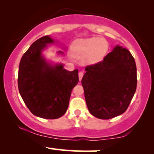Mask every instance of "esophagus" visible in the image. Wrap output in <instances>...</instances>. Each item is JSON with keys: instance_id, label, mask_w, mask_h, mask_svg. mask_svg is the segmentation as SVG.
<instances>
[{"instance_id": "34e87169", "label": "esophagus", "mask_w": 154, "mask_h": 154, "mask_svg": "<svg viewBox=\"0 0 154 154\" xmlns=\"http://www.w3.org/2000/svg\"><path fill=\"white\" fill-rule=\"evenodd\" d=\"M83 75H84V72H82V71L79 72V80H81L82 78Z\"/></svg>"}]
</instances>
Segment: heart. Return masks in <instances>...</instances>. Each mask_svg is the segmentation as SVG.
<instances>
[{"label": "heart", "instance_id": "b5f03b06", "mask_svg": "<svg viewBox=\"0 0 154 154\" xmlns=\"http://www.w3.org/2000/svg\"><path fill=\"white\" fill-rule=\"evenodd\" d=\"M108 50L107 41L103 38L91 37L76 40L71 46V53L77 58H82L87 64L103 60Z\"/></svg>", "mask_w": 154, "mask_h": 154}]
</instances>
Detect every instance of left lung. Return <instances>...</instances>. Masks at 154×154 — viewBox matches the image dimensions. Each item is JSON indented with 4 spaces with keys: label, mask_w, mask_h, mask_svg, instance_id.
Segmentation results:
<instances>
[{
    "label": "left lung",
    "mask_w": 154,
    "mask_h": 154,
    "mask_svg": "<svg viewBox=\"0 0 154 154\" xmlns=\"http://www.w3.org/2000/svg\"><path fill=\"white\" fill-rule=\"evenodd\" d=\"M82 79L91 115L108 120L128 109L137 89V67L127 48L117 46L103 60L85 67Z\"/></svg>",
    "instance_id": "left-lung-1"
}]
</instances>
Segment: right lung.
<instances>
[{
  "label": "right lung",
  "instance_id": "obj_1",
  "mask_svg": "<svg viewBox=\"0 0 154 154\" xmlns=\"http://www.w3.org/2000/svg\"><path fill=\"white\" fill-rule=\"evenodd\" d=\"M51 43L52 38L45 36L31 45L20 60L17 79L20 94L29 110L45 119L65 113L72 90L79 82L78 69L69 72L60 64L52 66L42 56V51Z\"/></svg>",
  "mask_w": 154,
  "mask_h": 154
}]
</instances>
